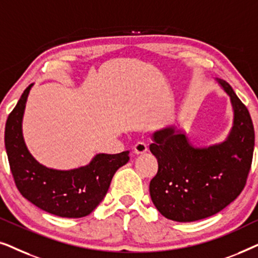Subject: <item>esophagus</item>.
I'll list each match as a JSON object with an SVG mask.
<instances>
[{
  "instance_id": "esophagus-1",
  "label": "esophagus",
  "mask_w": 258,
  "mask_h": 258,
  "mask_svg": "<svg viewBox=\"0 0 258 258\" xmlns=\"http://www.w3.org/2000/svg\"><path fill=\"white\" fill-rule=\"evenodd\" d=\"M148 151V146L144 142H137L134 146V153L136 155H142Z\"/></svg>"
}]
</instances>
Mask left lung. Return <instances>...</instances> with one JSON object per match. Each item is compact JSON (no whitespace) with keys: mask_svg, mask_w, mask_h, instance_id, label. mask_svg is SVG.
<instances>
[{"mask_svg":"<svg viewBox=\"0 0 258 258\" xmlns=\"http://www.w3.org/2000/svg\"><path fill=\"white\" fill-rule=\"evenodd\" d=\"M234 107V126L224 143L195 149L172 128L154 134L150 151L158 170L149 191L156 209L168 220L194 222L220 213L237 199L251 168L255 130L248 109L230 84L220 81Z\"/></svg>","mask_w":258,"mask_h":258,"instance_id":"8db88e82","label":"left lung"}]
</instances>
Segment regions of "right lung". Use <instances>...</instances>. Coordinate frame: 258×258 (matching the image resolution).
<instances>
[{
  "label": "right lung",
  "mask_w": 258,
  "mask_h": 258,
  "mask_svg": "<svg viewBox=\"0 0 258 258\" xmlns=\"http://www.w3.org/2000/svg\"><path fill=\"white\" fill-rule=\"evenodd\" d=\"M30 84L6 123L5 144L14 182L24 199L59 217L89 215L107 195L112 176L129 161V151L98 154L87 167L61 171L45 168L28 151L21 123Z\"/></svg>",
  "instance_id": "add662e5"
}]
</instances>
